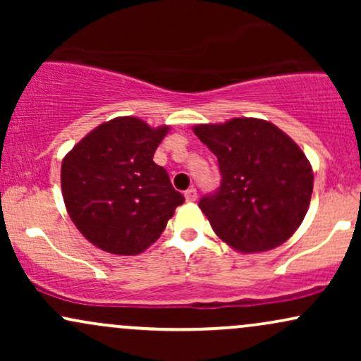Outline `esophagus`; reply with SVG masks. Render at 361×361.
I'll use <instances>...</instances> for the list:
<instances>
[{"instance_id": "34e87169", "label": "esophagus", "mask_w": 361, "mask_h": 361, "mask_svg": "<svg viewBox=\"0 0 361 361\" xmlns=\"http://www.w3.org/2000/svg\"><path fill=\"white\" fill-rule=\"evenodd\" d=\"M185 198H186V200H188V202H195V200H197V190H195V188H188V190H186V192H185Z\"/></svg>"}]
</instances>
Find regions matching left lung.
<instances>
[{
    "label": "left lung",
    "mask_w": 361,
    "mask_h": 361,
    "mask_svg": "<svg viewBox=\"0 0 361 361\" xmlns=\"http://www.w3.org/2000/svg\"><path fill=\"white\" fill-rule=\"evenodd\" d=\"M217 156L221 186L198 202L214 233L235 251L283 244L307 214L314 175L302 149L267 120L233 118L197 126Z\"/></svg>",
    "instance_id": "obj_1"
}]
</instances>
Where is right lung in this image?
Returning a JSON list of instances; mask_svg holds the SVG:
<instances>
[{"label": "right lung", "mask_w": 361, "mask_h": 361, "mask_svg": "<svg viewBox=\"0 0 361 361\" xmlns=\"http://www.w3.org/2000/svg\"><path fill=\"white\" fill-rule=\"evenodd\" d=\"M168 127L118 117L91 130L62 161L69 217L91 244L114 255H139L163 234L185 197L152 161Z\"/></svg>", "instance_id": "add662e5"}]
</instances>
